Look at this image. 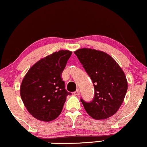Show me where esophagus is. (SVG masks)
<instances>
[{
	"instance_id": "esophagus-1",
	"label": "esophagus",
	"mask_w": 147,
	"mask_h": 147,
	"mask_svg": "<svg viewBox=\"0 0 147 147\" xmlns=\"http://www.w3.org/2000/svg\"><path fill=\"white\" fill-rule=\"evenodd\" d=\"M74 94L75 96H78V95H80V91H79V89H77V90L76 91Z\"/></svg>"
}]
</instances>
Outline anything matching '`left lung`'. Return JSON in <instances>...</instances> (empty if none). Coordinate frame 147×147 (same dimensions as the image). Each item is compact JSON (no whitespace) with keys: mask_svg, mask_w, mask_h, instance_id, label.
<instances>
[{"mask_svg":"<svg viewBox=\"0 0 147 147\" xmlns=\"http://www.w3.org/2000/svg\"><path fill=\"white\" fill-rule=\"evenodd\" d=\"M91 78L94 97L90 102L81 98L87 113L96 120H102L116 113L127 91L125 73L107 53L92 49H80L74 52Z\"/></svg>","mask_w":147,"mask_h":147,"instance_id":"8db88e82","label":"left lung"}]
</instances>
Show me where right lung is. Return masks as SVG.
Here are the masks:
<instances>
[{
    "label": "right lung",
    "instance_id": "right-lung-1",
    "mask_svg": "<svg viewBox=\"0 0 147 147\" xmlns=\"http://www.w3.org/2000/svg\"><path fill=\"white\" fill-rule=\"evenodd\" d=\"M71 51L60 50L40 60L29 69L20 86V96L27 111L38 120L49 122L61 113L67 91L62 72Z\"/></svg>",
    "mask_w": 147,
    "mask_h": 147
}]
</instances>
